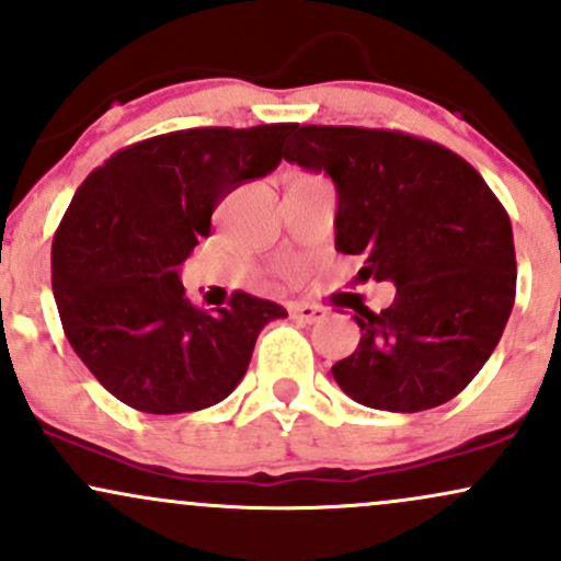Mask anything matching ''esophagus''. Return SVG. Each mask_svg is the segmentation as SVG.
Masks as SVG:
<instances>
[{
    "instance_id": "esophagus-1",
    "label": "esophagus",
    "mask_w": 561,
    "mask_h": 561,
    "mask_svg": "<svg viewBox=\"0 0 561 561\" xmlns=\"http://www.w3.org/2000/svg\"><path fill=\"white\" fill-rule=\"evenodd\" d=\"M289 313H293V319L302 321V324H319L321 319H327L330 308L319 306V302H298V306H293Z\"/></svg>"
}]
</instances>
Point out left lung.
<instances>
[{
  "instance_id": "8db88e82",
  "label": "left lung",
  "mask_w": 561,
  "mask_h": 561,
  "mask_svg": "<svg viewBox=\"0 0 561 561\" xmlns=\"http://www.w3.org/2000/svg\"><path fill=\"white\" fill-rule=\"evenodd\" d=\"M287 163L337 186L334 248L358 279L392 282L385 311L353 306L362 340L332 375L353 401L414 414L450 401L491 358L517 293L512 221L465 158L364 126H298Z\"/></svg>"
}]
</instances>
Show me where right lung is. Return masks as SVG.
Returning <instances> with one entry per match:
<instances>
[{"instance_id": "add662e5", "label": "right lung", "mask_w": 561, "mask_h": 561, "mask_svg": "<svg viewBox=\"0 0 561 561\" xmlns=\"http://www.w3.org/2000/svg\"><path fill=\"white\" fill-rule=\"evenodd\" d=\"M298 124L199 126L121 147L83 179L53 240L62 330L87 369L145 414L208 409L240 385L255 340L287 317L234 289L197 308L179 266L231 190L272 173Z\"/></svg>"}]
</instances>
